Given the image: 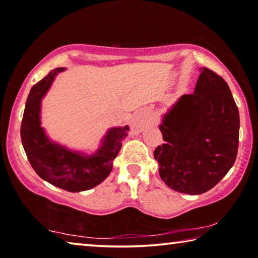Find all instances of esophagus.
<instances>
[{"mask_svg": "<svg viewBox=\"0 0 258 258\" xmlns=\"http://www.w3.org/2000/svg\"><path fill=\"white\" fill-rule=\"evenodd\" d=\"M147 123V115L145 112H137L135 113L132 121V132L134 134H139L143 132L144 126Z\"/></svg>", "mask_w": 258, "mask_h": 258, "instance_id": "obj_1", "label": "esophagus"}]
</instances>
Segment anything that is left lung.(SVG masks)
Segmentation results:
<instances>
[{
  "mask_svg": "<svg viewBox=\"0 0 258 258\" xmlns=\"http://www.w3.org/2000/svg\"><path fill=\"white\" fill-rule=\"evenodd\" d=\"M193 94L183 95L162 115L164 144L154 151L161 179L177 192L205 193L234 164L238 153L239 109L227 83L199 69Z\"/></svg>",
  "mask_w": 258,
  "mask_h": 258,
  "instance_id": "left-lung-1",
  "label": "left lung"
}]
</instances>
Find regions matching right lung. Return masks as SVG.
<instances>
[{
    "label": "right lung",
    "instance_id": "right-lung-1",
    "mask_svg": "<svg viewBox=\"0 0 258 258\" xmlns=\"http://www.w3.org/2000/svg\"><path fill=\"white\" fill-rule=\"evenodd\" d=\"M65 67H58L37 82L29 91L20 128V137L31 166L42 179L69 192H82L107 178L119 154L129 126L109 128L94 153L71 150L53 142L42 126V99Z\"/></svg>",
    "mask_w": 258,
    "mask_h": 258
}]
</instances>
